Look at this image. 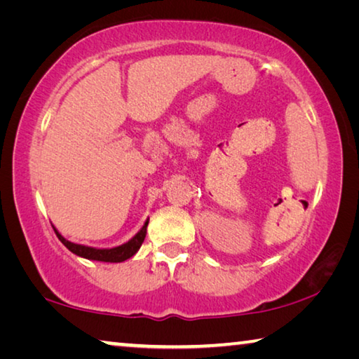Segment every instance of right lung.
I'll use <instances>...</instances> for the list:
<instances>
[{
    "instance_id": "right-lung-1",
    "label": "right lung",
    "mask_w": 359,
    "mask_h": 359,
    "mask_svg": "<svg viewBox=\"0 0 359 359\" xmlns=\"http://www.w3.org/2000/svg\"><path fill=\"white\" fill-rule=\"evenodd\" d=\"M147 224L149 220L145 222V224L142 226V229L133 238L131 241L126 242L123 245H118L115 248H93V247H85V245H79V244H72V242L66 241L58 231L53 228L55 231L57 238L62 241V244L71 250L72 253L79 255V257L87 258V259H96V261H104V263H121V261L131 258L139 248H141L142 242L145 239V234H147Z\"/></svg>"
}]
</instances>
